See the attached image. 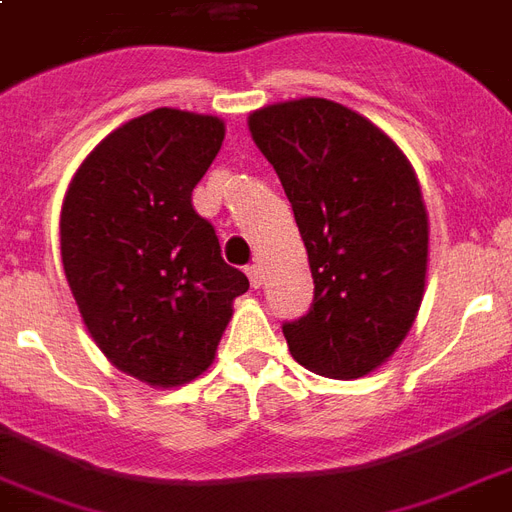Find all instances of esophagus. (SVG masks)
<instances>
[{
  "instance_id": "1",
  "label": "esophagus",
  "mask_w": 512,
  "mask_h": 512,
  "mask_svg": "<svg viewBox=\"0 0 512 512\" xmlns=\"http://www.w3.org/2000/svg\"><path fill=\"white\" fill-rule=\"evenodd\" d=\"M247 276H249V282H252V287H255V290H260V287H263L265 276H263V268H260V265H249Z\"/></svg>"
}]
</instances>
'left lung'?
I'll list each match as a JSON object with an SVG mask.
<instances>
[{
	"mask_svg": "<svg viewBox=\"0 0 512 512\" xmlns=\"http://www.w3.org/2000/svg\"><path fill=\"white\" fill-rule=\"evenodd\" d=\"M247 123L282 179L314 279L311 311L282 327L290 354L317 376H368L405 341L427 287L419 177L376 123L330 99L276 101Z\"/></svg>",
	"mask_w": 512,
	"mask_h": 512,
	"instance_id": "obj_1",
	"label": "left lung"
}]
</instances>
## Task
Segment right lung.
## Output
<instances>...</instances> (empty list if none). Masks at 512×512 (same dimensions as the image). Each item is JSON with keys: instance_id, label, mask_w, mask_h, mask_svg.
I'll return each instance as SVG.
<instances>
[{"instance_id": "1", "label": "right lung", "mask_w": 512, "mask_h": 512, "mask_svg": "<svg viewBox=\"0 0 512 512\" xmlns=\"http://www.w3.org/2000/svg\"><path fill=\"white\" fill-rule=\"evenodd\" d=\"M225 120L161 107L101 139L61 206V263L93 343L117 370L171 389L214 362L249 279L220 255L193 187Z\"/></svg>"}]
</instances>
